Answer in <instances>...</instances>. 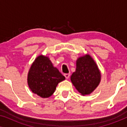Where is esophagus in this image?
Listing matches in <instances>:
<instances>
[{
  "label": "esophagus",
  "mask_w": 127,
  "mask_h": 127,
  "mask_svg": "<svg viewBox=\"0 0 127 127\" xmlns=\"http://www.w3.org/2000/svg\"><path fill=\"white\" fill-rule=\"evenodd\" d=\"M64 76H65L66 79H69V77H70V74L69 73H65L64 74Z\"/></svg>",
  "instance_id": "1"
}]
</instances>
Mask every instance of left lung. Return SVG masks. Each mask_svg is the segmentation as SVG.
Returning <instances> with one entry per match:
<instances>
[{"instance_id": "8db88e82", "label": "left lung", "mask_w": 127, "mask_h": 127, "mask_svg": "<svg viewBox=\"0 0 127 127\" xmlns=\"http://www.w3.org/2000/svg\"><path fill=\"white\" fill-rule=\"evenodd\" d=\"M100 80L101 73L91 55L87 54L77 58L76 70L70 76V80L79 93L82 95L91 94Z\"/></svg>"}]
</instances>
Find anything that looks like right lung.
Wrapping results in <instances>:
<instances>
[{"mask_svg": "<svg viewBox=\"0 0 127 127\" xmlns=\"http://www.w3.org/2000/svg\"><path fill=\"white\" fill-rule=\"evenodd\" d=\"M65 79L58 69L54 66L49 57L41 54L31 65L27 82L33 93L47 98L53 94L58 83Z\"/></svg>", "mask_w": 127, "mask_h": 127, "instance_id": "add662e5", "label": "right lung"}]
</instances>
